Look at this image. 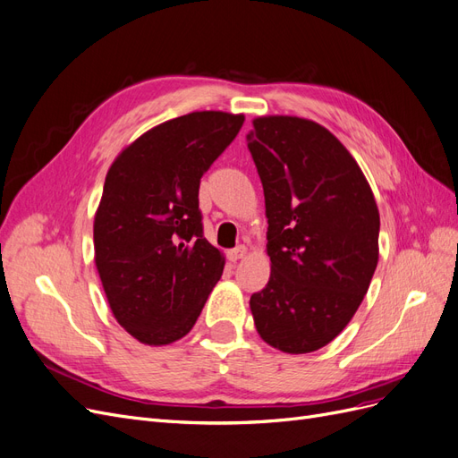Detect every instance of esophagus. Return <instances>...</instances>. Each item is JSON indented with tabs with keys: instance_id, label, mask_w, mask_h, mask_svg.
<instances>
[{
	"instance_id": "1",
	"label": "esophagus",
	"mask_w": 458,
	"mask_h": 458,
	"mask_svg": "<svg viewBox=\"0 0 458 458\" xmlns=\"http://www.w3.org/2000/svg\"><path fill=\"white\" fill-rule=\"evenodd\" d=\"M244 254H246V246L244 244H239L237 248H231V250H227V258L231 261H237V259L244 258Z\"/></svg>"
}]
</instances>
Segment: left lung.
I'll return each mask as SVG.
<instances>
[{"instance_id":"obj_1","label":"left lung","mask_w":458,"mask_h":458,"mask_svg":"<svg viewBox=\"0 0 458 458\" xmlns=\"http://www.w3.org/2000/svg\"><path fill=\"white\" fill-rule=\"evenodd\" d=\"M246 135L263 185L271 276L252 294L258 335L310 353L352 321L378 263L380 216L335 135L296 116H261Z\"/></svg>"}]
</instances>
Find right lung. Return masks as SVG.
I'll return each instance as SVG.
<instances>
[{"label":"right lung","mask_w":458,"mask_h":458,"mask_svg":"<svg viewBox=\"0 0 458 458\" xmlns=\"http://www.w3.org/2000/svg\"><path fill=\"white\" fill-rule=\"evenodd\" d=\"M244 123L202 110L160 123L110 165L93 224L95 266L116 321L165 345L197 323L225 259L204 239L200 177Z\"/></svg>","instance_id":"add662e5"}]
</instances>
